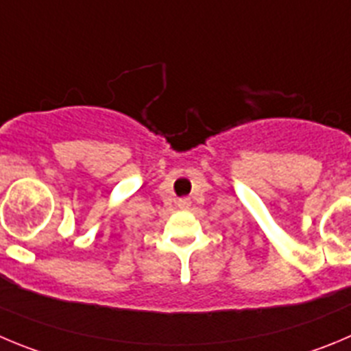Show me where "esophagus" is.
Here are the masks:
<instances>
[{"instance_id": "obj_1", "label": "esophagus", "mask_w": 351, "mask_h": 351, "mask_svg": "<svg viewBox=\"0 0 351 351\" xmlns=\"http://www.w3.org/2000/svg\"><path fill=\"white\" fill-rule=\"evenodd\" d=\"M178 206H180V208L186 209V208H189V206H191V199H186V197L180 199V201H178Z\"/></svg>"}]
</instances>
